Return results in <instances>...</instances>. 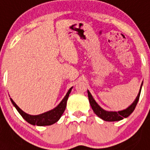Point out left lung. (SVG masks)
Segmentation results:
<instances>
[{"label": "left lung", "mask_w": 150, "mask_h": 150, "mask_svg": "<svg viewBox=\"0 0 150 150\" xmlns=\"http://www.w3.org/2000/svg\"><path fill=\"white\" fill-rule=\"evenodd\" d=\"M143 84V83H142ZM142 84H141V87H142ZM141 87H140V91H139L138 95L134 101L133 102V104L132 105L128 107L127 109L124 110L122 111H118V112H108V111H106L104 110H103L98 104H97L95 100H94V98H92L91 95L90 94L89 91H88V100H89L90 105H91V108L93 110L94 112L98 117L101 118L102 120H104V121L107 122H115V121H120V120H123V118H126L128 116H130V114L132 113L134 111V110L135 109L136 105H137V102L139 100V98H140V91H141Z\"/></svg>", "instance_id": "obj_1"}]
</instances>
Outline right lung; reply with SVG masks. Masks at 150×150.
I'll return each mask as SVG.
<instances>
[{"mask_svg":"<svg viewBox=\"0 0 150 150\" xmlns=\"http://www.w3.org/2000/svg\"><path fill=\"white\" fill-rule=\"evenodd\" d=\"M71 89H72V87L69 89V91H67V93L65 95V97L64 98L63 100L61 101L60 104L57 106L55 109L48 111V112H44V113H42V114L37 115V116H31V115L27 114L24 111H22L12 99L11 101L13 105L15 106V107L16 108L18 112L23 117L24 120H25L28 123H30L31 125H38V126L50 125L54 124V123L59 121V120L61 118L62 115L63 114V112L65 110L66 105H67V98H68L69 95L71 93Z\"/></svg>","mask_w":150,"mask_h":150,"instance_id":"add662e5","label":"right lung"}]
</instances>
